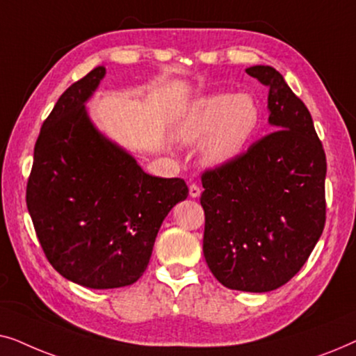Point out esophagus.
<instances>
[{"instance_id":"esophagus-1","label":"esophagus","mask_w":356,"mask_h":356,"mask_svg":"<svg viewBox=\"0 0 356 356\" xmlns=\"http://www.w3.org/2000/svg\"><path fill=\"white\" fill-rule=\"evenodd\" d=\"M189 196H191V197H194V199H196V197H199V196H201V188H199L197 186V184H191V186H189Z\"/></svg>"}]
</instances>
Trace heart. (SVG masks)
<instances>
[{
    "label": "heart",
    "instance_id": "heart-1",
    "mask_svg": "<svg viewBox=\"0 0 356 356\" xmlns=\"http://www.w3.org/2000/svg\"><path fill=\"white\" fill-rule=\"evenodd\" d=\"M262 111L250 94H211L194 100L179 116L175 131L184 144L201 143L207 165L220 167L245 152L261 126Z\"/></svg>",
    "mask_w": 356,
    "mask_h": 356
}]
</instances>
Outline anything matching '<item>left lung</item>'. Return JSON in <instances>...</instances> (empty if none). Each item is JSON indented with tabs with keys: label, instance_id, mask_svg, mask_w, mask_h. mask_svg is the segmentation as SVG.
<instances>
[{
	"label": "left lung",
	"instance_id": "left-lung-1",
	"mask_svg": "<svg viewBox=\"0 0 356 356\" xmlns=\"http://www.w3.org/2000/svg\"><path fill=\"white\" fill-rule=\"evenodd\" d=\"M269 87L274 133L202 173L204 257L223 286L264 293L298 272L325 223V154L308 108L272 66H251Z\"/></svg>",
	"mask_w": 356,
	"mask_h": 356
}]
</instances>
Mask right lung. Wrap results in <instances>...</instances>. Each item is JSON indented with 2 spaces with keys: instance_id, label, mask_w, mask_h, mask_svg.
I'll return each instance as SVG.
<instances>
[{
  "instance_id": "1",
  "label": "right lung",
  "mask_w": 356,
  "mask_h": 356,
  "mask_svg": "<svg viewBox=\"0 0 356 356\" xmlns=\"http://www.w3.org/2000/svg\"><path fill=\"white\" fill-rule=\"evenodd\" d=\"M105 74L97 66L67 87L43 121L26 196L50 264L97 290L144 274L163 218L188 197L184 179L145 173L92 123L86 102Z\"/></svg>"
}]
</instances>
